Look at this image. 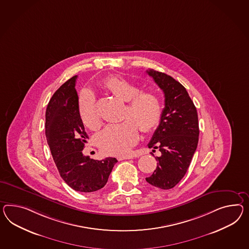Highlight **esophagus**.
<instances>
[{"instance_id":"esophagus-1","label":"esophagus","mask_w":249,"mask_h":249,"mask_svg":"<svg viewBox=\"0 0 249 249\" xmlns=\"http://www.w3.org/2000/svg\"><path fill=\"white\" fill-rule=\"evenodd\" d=\"M134 156L133 155H119L117 156V160H129L133 159Z\"/></svg>"}]
</instances>
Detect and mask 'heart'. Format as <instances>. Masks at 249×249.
Returning <instances> with one entry per match:
<instances>
[{"instance_id":"b5f03b06","label":"heart","mask_w":249,"mask_h":249,"mask_svg":"<svg viewBox=\"0 0 249 249\" xmlns=\"http://www.w3.org/2000/svg\"><path fill=\"white\" fill-rule=\"evenodd\" d=\"M103 89L123 102L124 121L110 124L97 136V144L103 153L122 155L128 153L139 139V130L144 134L158 126L162 115L160 96L153 91H142L138 85L121 77H110L102 82ZM78 113L85 126L96 131L101 126L96 111V98L89 90H84L78 99Z\"/></svg>"}]
</instances>
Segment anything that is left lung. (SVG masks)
Wrapping results in <instances>:
<instances>
[{
  "mask_svg": "<svg viewBox=\"0 0 249 249\" xmlns=\"http://www.w3.org/2000/svg\"><path fill=\"white\" fill-rule=\"evenodd\" d=\"M148 75L164 93V108L149 148L158 149L157 168L146 178L148 183L170 190L184 177L198 146L197 109L181 84L165 73L149 70Z\"/></svg>",
  "mask_w": 249,
  "mask_h": 249,
  "instance_id": "left-lung-1",
  "label": "left lung"
}]
</instances>
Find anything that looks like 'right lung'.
<instances>
[{"label": "right lung", "mask_w": 249, "mask_h": 249, "mask_svg": "<svg viewBox=\"0 0 249 249\" xmlns=\"http://www.w3.org/2000/svg\"><path fill=\"white\" fill-rule=\"evenodd\" d=\"M77 77L66 81L51 97L46 109L45 134L65 182L77 192H96L107 184L117 160H97L82 153L89 136L78 113Z\"/></svg>", "instance_id": "1"}]
</instances>
